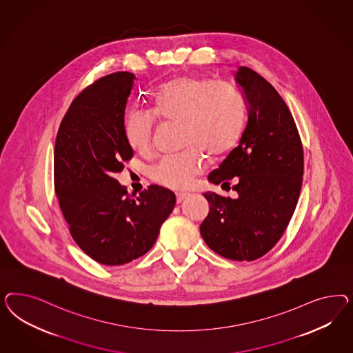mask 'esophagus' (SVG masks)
Instances as JSON below:
<instances>
[{"mask_svg": "<svg viewBox=\"0 0 353 353\" xmlns=\"http://www.w3.org/2000/svg\"><path fill=\"white\" fill-rule=\"evenodd\" d=\"M188 196H189V192H177V194H176L177 203H181V202H183Z\"/></svg>", "mask_w": 353, "mask_h": 353, "instance_id": "obj_1", "label": "esophagus"}]
</instances>
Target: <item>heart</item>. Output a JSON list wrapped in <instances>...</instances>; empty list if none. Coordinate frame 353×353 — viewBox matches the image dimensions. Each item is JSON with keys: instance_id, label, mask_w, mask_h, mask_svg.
Segmentation results:
<instances>
[{"instance_id": "obj_1", "label": "heart", "mask_w": 353, "mask_h": 353, "mask_svg": "<svg viewBox=\"0 0 353 353\" xmlns=\"http://www.w3.org/2000/svg\"><path fill=\"white\" fill-rule=\"evenodd\" d=\"M151 114L130 108L124 119L129 146L148 154L154 146L157 120L181 124L183 151L150 167L152 181L171 189L186 188L204 170L203 154L223 157L233 149L242 130L243 108L233 86L201 75H180L149 96Z\"/></svg>"}]
</instances>
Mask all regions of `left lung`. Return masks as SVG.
I'll return each mask as SVG.
<instances>
[{
    "label": "left lung",
    "instance_id": "left-lung-1",
    "mask_svg": "<svg viewBox=\"0 0 353 353\" xmlns=\"http://www.w3.org/2000/svg\"><path fill=\"white\" fill-rule=\"evenodd\" d=\"M235 80L248 106L246 128L208 180L238 196L204 192L210 212L201 234L220 256L252 261L276 246L289 225L301 190L304 154L295 120L272 84L248 67H238Z\"/></svg>",
    "mask_w": 353,
    "mask_h": 353
}]
</instances>
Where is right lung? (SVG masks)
<instances>
[{"mask_svg":"<svg viewBox=\"0 0 353 353\" xmlns=\"http://www.w3.org/2000/svg\"><path fill=\"white\" fill-rule=\"evenodd\" d=\"M134 75L103 76L76 97L58 129L54 189L76 245L103 265H123L154 246L176 195L150 185L129 195L115 173L132 159L124 111Z\"/></svg>","mask_w":353,"mask_h":353,"instance_id":"right-lung-1","label":"right lung"}]
</instances>
